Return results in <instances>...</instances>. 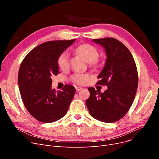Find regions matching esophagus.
<instances>
[{
	"label": "esophagus",
	"mask_w": 159,
	"mask_h": 159,
	"mask_svg": "<svg viewBox=\"0 0 159 159\" xmlns=\"http://www.w3.org/2000/svg\"><path fill=\"white\" fill-rule=\"evenodd\" d=\"M75 89H76L77 91H80L81 89V87H76Z\"/></svg>",
	"instance_id": "34e87169"
}]
</instances>
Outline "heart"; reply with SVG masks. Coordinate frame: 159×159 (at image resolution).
Wrapping results in <instances>:
<instances>
[{"mask_svg": "<svg viewBox=\"0 0 159 159\" xmlns=\"http://www.w3.org/2000/svg\"><path fill=\"white\" fill-rule=\"evenodd\" d=\"M75 52L82 56L84 60L90 62L91 64H95L96 60L99 57V52L93 46L89 44H84L77 46ZM57 66L61 70H66L69 68L70 55L67 52H62L57 58ZM72 80L74 83L78 84H83L87 81L89 76L87 74H75L72 75Z\"/></svg>", "mask_w": 159, "mask_h": 159, "instance_id": "1", "label": "heart"}]
</instances>
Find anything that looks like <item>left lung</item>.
Returning <instances> with one entry per match:
<instances>
[{
  "instance_id": "1",
  "label": "left lung",
  "mask_w": 159,
  "mask_h": 159,
  "mask_svg": "<svg viewBox=\"0 0 159 159\" xmlns=\"http://www.w3.org/2000/svg\"><path fill=\"white\" fill-rule=\"evenodd\" d=\"M93 41L104 48L107 56L97 84L107 85L108 88L102 93L89 88L90 96L86 105L91 116L95 119L113 123L121 119L133 103L138 86L137 66L129 49L115 38Z\"/></svg>"
}]
</instances>
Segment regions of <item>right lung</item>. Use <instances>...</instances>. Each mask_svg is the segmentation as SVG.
<instances>
[{"label": "right lung", "mask_w": 159, "mask_h": 159, "mask_svg": "<svg viewBox=\"0 0 159 159\" xmlns=\"http://www.w3.org/2000/svg\"><path fill=\"white\" fill-rule=\"evenodd\" d=\"M75 39L42 43L25 56L20 66L18 83L28 111L38 121L52 123L63 117L75 89L66 84L61 91L52 88L53 75L59 74L57 58Z\"/></svg>", "instance_id": "obj_1"}]
</instances>
